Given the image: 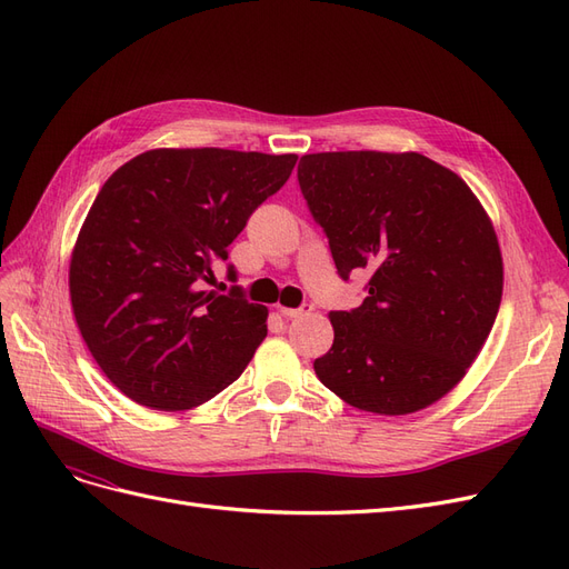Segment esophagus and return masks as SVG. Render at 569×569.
Returning <instances> with one entry per match:
<instances>
[{
	"instance_id": "1",
	"label": "esophagus",
	"mask_w": 569,
	"mask_h": 569,
	"mask_svg": "<svg viewBox=\"0 0 569 569\" xmlns=\"http://www.w3.org/2000/svg\"><path fill=\"white\" fill-rule=\"evenodd\" d=\"M313 311V306H308V303H303L301 308H284V306H280V313L284 316V318H301V316H306V313H311Z\"/></svg>"
}]
</instances>
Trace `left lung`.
<instances>
[{"label":"left lung","mask_w":569,"mask_h":569,"mask_svg":"<svg viewBox=\"0 0 569 569\" xmlns=\"http://www.w3.org/2000/svg\"><path fill=\"white\" fill-rule=\"evenodd\" d=\"M299 184L343 280L368 297L332 311L318 380L377 416L443 399L475 363L503 297V258L485 206L453 170L418 151L306 153Z\"/></svg>","instance_id":"1"}]
</instances>
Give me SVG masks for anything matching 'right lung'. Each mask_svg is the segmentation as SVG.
Wrapping results in <instances>:
<instances>
[{
  "label": "right lung",
  "mask_w": 569,
  "mask_h": 569,
  "mask_svg": "<svg viewBox=\"0 0 569 569\" xmlns=\"http://www.w3.org/2000/svg\"><path fill=\"white\" fill-rule=\"evenodd\" d=\"M297 153L151 149L120 166L84 218L68 268L78 330L111 385L153 410L211 401L268 335V308L206 291L249 216Z\"/></svg>",
  "instance_id": "obj_1"
}]
</instances>
